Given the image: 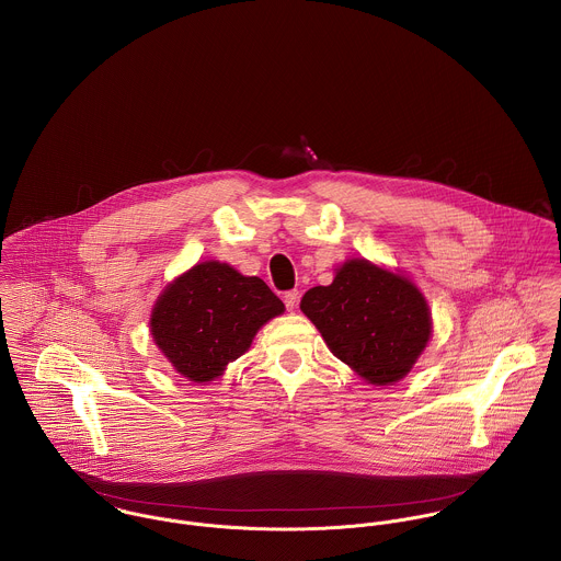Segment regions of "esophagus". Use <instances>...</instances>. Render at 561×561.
Listing matches in <instances>:
<instances>
[{
  "mask_svg": "<svg viewBox=\"0 0 561 561\" xmlns=\"http://www.w3.org/2000/svg\"><path fill=\"white\" fill-rule=\"evenodd\" d=\"M298 298H300V294H298L296 289L285 294V307H287V311H294V309H296V305H298Z\"/></svg>",
  "mask_w": 561,
  "mask_h": 561,
  "instance_id": "esophagus-1",
  "label": "esophagus"
}]
</instances>
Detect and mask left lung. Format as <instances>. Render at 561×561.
Listing matches in <instances>:
<instances>
[{"instance_id":"8db88e82","label":"left lung","mask_w":561,"mask_h":561,"mask_svg":"<svg viewBox=\"0 0 561 561\" xmlns=\"http://www.w3.org/2000/svg\"><path fill=\"white\" fill-rule=\"evenodd\" d=\"M302 313L358 378L389 387L410 374L432 339V311L400 270L347 259L325 287L302 296Z\"/></svg>"}]
</instances>
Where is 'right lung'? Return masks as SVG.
Wrapping results in <instances>:
<instances>
[{
    "mask_svg": "<svg viewBox=\"0 0 561 561\" xmlns=\"http://www.w3.org/2000/svg\"><path fill=\"white\" fill-rule=\"evenodd\" d=\"M283 313L285 305L261 278L201 261L163 287L149 325L172 369L205 385L248 352L261 325Z\"/></svg>",
    "mask_w": 561,
    "mask_h": 561,
    "instance_id": "right-lung-1",
    "label": "right lung"
}]
</instances>
